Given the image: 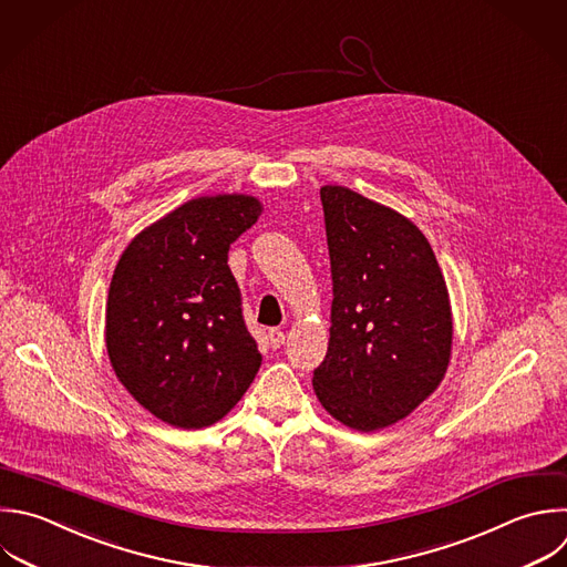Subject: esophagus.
<instances>
[{"label":"esophagus","instance_id":"esophagus-1","mask_svg":"<svg viewBox=\"0 0 567 567\" xmlns=\"http://www.w3.org/2000/svg\"><path fill=\"white\" fill-rule=\"evenodd\" d=\"M268 341H270V346L277 350V348H281L284 343H286V334H284V330H279V328H272V330H268Z\"/></svg>","mask_w":567,"mask_h":567}]
</instances>
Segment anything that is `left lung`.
Returning a JSON list of instances; mask_svg holds the SVG:
<instances>
[{"mask_svg": "<svg viewBox=\"0 0 567 567\" xmlns=\"http://www.w3.org/2000/svg\"><path fill=\"white\" fill-rule=\"evenodd\" d=\"M332 275L330 341L312 385L343 425L408 416L443 379L452 312L436 257L403 215L343 186L321 188Z\"/></svg>", "mask_w": 567, "mask_h": 567, "instance_id": "obj_1", "label": "left lung"}]
</instances>
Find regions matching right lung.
I'll return each instance as SVG.
<instances>
[{
  "instance_id": "obj_1",
  "label": "right lung",
  "mask_w": 567,
  "mask_h": 567,
  "mask_svg": "<svg viewBox=\"0 0 567 567\" xmlns=\"http://www.w3.org/2000/svg\"><path fill=\"white\" fill-rule=\"evenodd\" d=\"M261 215L246 195L193 199L124 250L109 290L106 348L157 419L206 427L250 388L261 354L244 321L228 250Z\"/></svg>"
}]
</instances>
